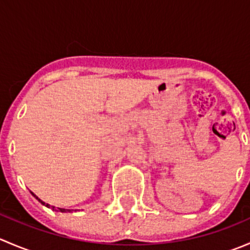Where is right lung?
<instances>
[{
	"label": "right lung",
	"mask_w": 250,
	"mask_h": 250,
	"mask_svg": "<svg viewBox=\"0 0 250 250\" xmlns=\"http://www.w3.org/2000/svg\"><path fill=\"white\" fill-rule=\"evenodd\" d=\"M32 195H34V193H32ZM34 197H36V200H39V202H41L42 204H43V206H46V207H48V208H52L53 210H55L54 207H53V206H49V204H48V203H44L43 201L40 200V198L37 197L36 195H34ZM57 209H58V210H59V211H62V213H67V211H71V210H70V209H64V208H57Z\"/></svg>",
	"instance_id": "right-lung-1"
}]
</instances>
